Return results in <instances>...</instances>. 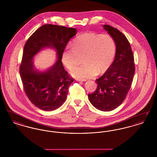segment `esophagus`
Here are the masks:
<instances>
[{
  "label": "esophagus",
  "instance_id": "obj_1",
  "mask_svg": "<svg viewBox=\"0 0 157 157\" xmlns=\"http://www.w3.org/2000/svg\"><path fill=\"white\" fill-rule=\"evenodd\" d=\"M76 81H78V82H80V81H82V82H85V81H86V79H76Z\"/></svg>",
  "mask_w": 157,
  "mask_h": 157
}]
</instances>
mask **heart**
<instances>
[{
  "label": "heart",
  "instance_id": "obj_1",
  "mask_svg": "<svg viewBox=\"0 0 157 157\" xmlns=\"http://www.w3.org/2000/svg\"><path fill=\"white\" fill-rule=\"evenodd\" d=\"M116 52V44L108 34L88 32L78 36L72 48L63 51L62 61L71 70L78 63V55H82V65L75 67L71 74L75 78L86 79L101 75L112 64Z\"/></svg>",
  "mask_w": 157,
  "mask_h": 157
}]
</instances>
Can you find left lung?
<instances>
[{
    "label": "left lung",
    "instance_id": "obj_1",
    "mask_svg": "<svg viewBox=\"0 0 157 157\" xmlns=\"http://www.w3.org/2000/svg\"><path fill=\"white\" fill-rule=\"evenodd\" d=\"M105 30L116 44L115 59L104 74L96 80L98 86L88 94L90 102L102 111H111L121 104L131 88L135 73L134 58L125 36L117 29L104 25Z\"/></svg>",
    "mask_w": 157,
    "mask_h": 157
}]
</instances>
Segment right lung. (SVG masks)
<instances>
[{
	"instance_id": "obj_1",
	"label": "right lung",
	"mask_w": 157,
	"mask_h": 157,
	"mask_svg": "<svg viewBox=\"0 0 157 157\" xmlns=\"http://www.w3.org/2000/svg\"><path fill=\"white\" fill-rule=\"evenodd\" d=\"M77 33L75 28L47 24L40 27L26 41L19 69L23 89L30 102L38 108L52 111L65 102L68 88L74 82L65 70L62 55L69 40ZM49 47L57 51L58 59L51 67L40 71L34 67V56Z\"/></svg>"
}]
</instances>
